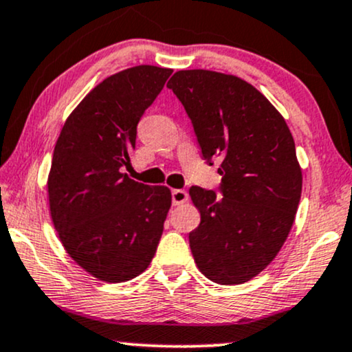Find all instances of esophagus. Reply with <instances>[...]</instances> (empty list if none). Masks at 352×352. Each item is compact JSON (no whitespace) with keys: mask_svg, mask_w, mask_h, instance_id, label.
I'll return each mask as SVG.
<instances>
[{"mask_svg":"<svg viewBox=\"0 0 352 352\" xmlns=\"http://www.w3.org/2000/svg\"><path fill=\"white\" fill-rule=\"evenodd\" d=\"M188 201V191L186 190H172V204L173 206H179V204H184Z\"/></svg>","mask_w":352,"mask_h":352,"instance_id":"34e87169","label":"esophagus"}]
</instances>
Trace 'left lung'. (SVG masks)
<instances>
[{"label":"left lung","instance_id":"left-lung-1","mask_svg":"<svg viewBox=\"0 0 352 352\" xmlns=\"http://www.w3.org/2000/svg\"><path fill=\"white\" fill-rule=\"evenodd\" d=\"M193 124L203 157L222 177L219 195L191 186L201 222L190 248L217 284H242L286 242L302 193L296 144L281 113L252 84L206 69L177 71L167 84Z\"/></svg>","mask_w":352,"mask_h":352}]
</instances>
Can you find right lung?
Returning <instances> with one entry per match:
<instances>
[{
	"mask_svg": "<svg viewBox=\"0 0 352 352\" xmlns=\"http://www.w3.org/2000/svg\"><path fill=\"white\" fill-rule=\"evenodd\" d=\"M172 69L141 65L107 78L84 97L58 138L48 199L61 243L100 281H130L157 250L172 195L124 173L136 128Z\"/></svg>",
	"mask_w": 352,
	"mask_h": 352,
	"instance_id": "1",
	"label": "right lung"
}]
</instances>
